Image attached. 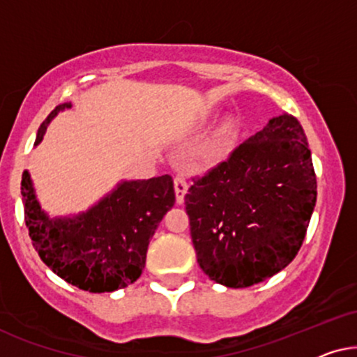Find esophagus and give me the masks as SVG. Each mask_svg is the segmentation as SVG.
Instances as JSON below:
<instances>
[{
	"label": "esophagus",
	"mask_w": 357,
	"mask_h": 357,
	"mask_svg": "<svg viewBox=\"0 0 357 357\" xmlns=\"http://www.w3.org/2000/svg\"><path fill=\"white\" fill-rule=\"evenodd\" d=\"M174 191H176V202H184V194L188 191V178L183 174H178L174 178Z\"/></svg>",
	"instance_id": "34e87169"
}]
</instances>
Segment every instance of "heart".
<instances>
[{
    "label": "heart",
    "mask_w": 357,
    "mask_h": 357,
    "mask_svg": "<svg viewBox=\"0 0 357 357\" xmlns=\"http://www.w3.org/2000/svg\"><path fill=\"white\" fill-rule=\"evenodd\" d=\"M230 134H231V126H230V123H225V126H223V129L218 132V135L215 137V139H213L212 144L208 145V153H211V155L220 153L223 145H225V142H227L228 137H230Z\"/></svg>",
    "instance_id": "1"
}]
</instances>
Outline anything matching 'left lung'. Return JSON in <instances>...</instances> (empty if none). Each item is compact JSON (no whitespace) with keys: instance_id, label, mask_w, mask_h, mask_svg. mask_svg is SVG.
I'll return each instance as SVG.
<instances>
[{"instance_id":"1","label":"left lung","mask_w":357,"mask_h":357,"mask_svg":"<svg viewBox=\"0 0 357 357\" xmlns=\"http://www.w3.org/2000/svg\"><path fill=\"white\" fill-rule=\"evenodd\" d=\"M184 196L197 263L212 281L241 289L296 258L317 202V176L292 114L230 151Z\"/></svg>"}]
</instances>
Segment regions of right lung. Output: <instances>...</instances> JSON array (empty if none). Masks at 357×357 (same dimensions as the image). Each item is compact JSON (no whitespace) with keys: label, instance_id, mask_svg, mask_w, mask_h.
Segmentation results:
<instances>
[{"label":"right lung","instance_id":"1","mask_svg":"<svg viewBox=\"0 0 357 357\" xmlns=\"http://www.w3.org/2000/svg\"><path fill=\"white\" fill-rule=\"evenodd\" d=\"M70 106L59 104L47 116L36 145L56 112ZM21 194L24 220L40 259L63 281L94 294L117 291L140 278L151 236L176 202L169 174L122 183L91 211L66 220H49L40 211L27 171Z\"/></svg>","mask_w":357,"mask_h":357}]
</instances>
